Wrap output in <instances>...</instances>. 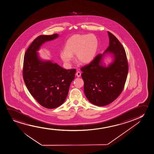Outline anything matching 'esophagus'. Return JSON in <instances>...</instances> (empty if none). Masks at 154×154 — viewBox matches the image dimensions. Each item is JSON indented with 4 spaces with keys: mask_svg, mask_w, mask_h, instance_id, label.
I'll return each mask as SVG.
<instances>
[{
    "mask_svg": "<svg viewBox=\"0 0 154 154\" xmlns=\"http://www.w3.org/2000/svg\"><path fill=\"white\" fill-rule=\"evenodd\" d=\"M76 74L78 77H80V76H81V72H79V71H77Z\"/></svg>",
    "mask_w": 154,
    "mask_h": 154,
    "instance_id": "obj_1",
    "label": "esophagus"
}]
</instances>
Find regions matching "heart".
Listing matches in <instances>:
<instances>
[{
  "label": "heart",
  "mask_w": 154,
  "mask_h": 154,
  "mask_svg": "<svg viewBox=\"0 0 154 154\" xmlns=\"http://www.w3.org/2000/svg\"><path fill=\"white\" fill-rule=\"evenodd\" d=\"M98 48V38L95 35L75 34L66 41L64 50L60 52V58L66 64L69 65L72 55L76 54L77 60L86 64L94 59Z\"/></svg>",
  "instance_id": "b5f03b06"
}]
</instances>
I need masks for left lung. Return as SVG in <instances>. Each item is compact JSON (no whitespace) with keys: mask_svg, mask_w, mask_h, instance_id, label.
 Returning a JSON list of instances; mask_svg holds the SVG:
<instances>
[{"mask_svg":"<svg viewBox=\"0 0 154 154\" xmlns=\"http://www.w3.org/2000/svg\"><path fill=\"white\" fill-rule=\"evenodd\" d=\"M109 46L104 54H114V61L108 67L100 64L104 54H99L90 63L80 68L84 82V93L96 106H104L116 100L123 90L128 71L126 52L118 38L108 31Z\"/></svg>","mask_w":154,"mask_h":154,"instance_id":"1","label":"left lung"}]
</instances>
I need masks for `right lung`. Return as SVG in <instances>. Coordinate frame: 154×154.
I'll list each match as a JSON object with an SVG mask.
<instances>
[{
	"mask_svg": "<svg viewBox=\"0 0 154 154\" xmlns=\"http://www.w3.org/2000/svg\"><path fill=\"white\" fill-rule=\"evenodd\" d=\"M57 34L40 35L26 50L23 65V78L32 97L44 108L54 109L64 103L75 78V69H65L51 61H42L36 51L46 41L54 40Z\"/></svg>",
	"mask_w": 154,
	"mask_h": 154,
	"instance_id": "obj_1",
	"label": "right lung"
}]
</instances>
